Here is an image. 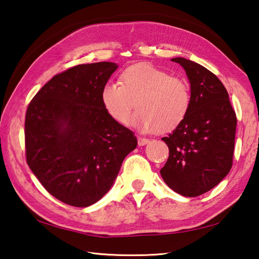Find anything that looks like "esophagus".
Listing matches in <instances>:
<instances>
[{"label": "esophagus", "instance_id": "obj_1", "mask_svg": "<svg viewBox=\"0 0 259 259\" xmlns=\"http://www.w3.org/2000/svg\"><path fill=\"white\" fill-rule=\"evenodd\" d=\"M147 143H149V140L145 139V137H141V136L137 137V144H139L140 146H143Z\"/></svg>", "mask_w": 259, "mask_h": 259}]
</instances>
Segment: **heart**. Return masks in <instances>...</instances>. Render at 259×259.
<instances>
[{"label":"heart","mask_w":259,"mask_h":259,"mask_svg":"<svg viewBox=\"0 0 259 259\" xmlns=\"http://www.w3.org/2000/svg\"><path fill=\"white\" fill-rule=\"evenodd\" d=\"M103 106L115 122L123 124L139 108L131 123L144 132H167L183 122L191 106L188 83L150 63L123 70L119 83L108 81L100 94Z\"/></svg>","instance_id":"b5f03b06"}]
</instances>
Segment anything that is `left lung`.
I'll list each match as a JSON object with an SVG mask.
<instances>
[{
  "instance_id": "obj_1",
  "label": "left lung",
  "mask_w": 259,
  "mask_h": 259,
  "mask_svg": "<svg viewBox=\"0 0 259 259\" xmlns=\"http://www.w3.org/2000/svg\"><path fill=\"white\" fill-rule=\"evenodd\" d=\"M171 60L187 72L191 106L183 122L162 137L170 152L160 172L173 191L198 197L217 186L233 166L237 117L214 73L184 58Z\"/></svg>"
}]
</instances>
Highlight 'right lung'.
<instances>
[{
    "mask_svg": "<svg viewBox=\"0 0 259 259\" xmlns=\"http://www.w3.org/2000/svg\"><path fill=\"white\" fill-rule=\"evenodd\" d=\"M114 62L78 65L58 73L35 94L25 114L26 163L61 202L85 208L113 186L134 133L110 117L100 94Z\"/></svg>",
    "mask_w": 259,
    "mask_h": 259,
    "instance_id": "right-lung-1",
    "label": "right lung"
}]
</instances>
